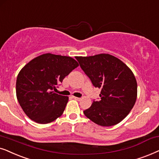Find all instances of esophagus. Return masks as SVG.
I'll return each instance as SVG.
<instances>
[{
  "label": "esophagus",
  "mask_w": 159,
  "mask_h": 159,
  "mask_svg": "<svg viewBox=\"0 0 159 159\" xmlns=\"http://www.w3.org/2000/svg\"><path fill=\"white\" fill-rule=\"evenodd\" d=\"M72 97H73V99H76V100H80V99H81V98H79V97H75V96H72Z\"/></svg>",
  "instance_id": "obj_1"
}]
</instances>
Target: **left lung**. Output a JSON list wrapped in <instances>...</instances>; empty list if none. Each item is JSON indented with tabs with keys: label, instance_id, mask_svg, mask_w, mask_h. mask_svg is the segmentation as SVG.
<instances>
[{
	"label": "left lung",
	"instance_id": "1",
	"mask_svg": "<svg viewBox=\"0 0 159 159\" xmlns=\"http://www.w3.org/2000/svg\"><path fill=\"white\" fill-rule=\"evenodd\" d=\"M80 66L95 87L100 89V100L93 102L84 115L97 125L111 126L130 113L137 96L134 73L121 60L109 54L77 57Z\"/></svg>",
	"mask_w": 159,
	"mask_h": 159
}]
</instances>
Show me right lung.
Segmentation results:
<instances>
[{"label":"right lung","mask_w":159,"mask_h":159,"mask_svg":"<svg viewBox=\"0 0 159 159\" xmlns=\"http://www.w3.org/2000/svg\"><path fill=\"white\" fill-rule=\"evenodd\" d=\"M78 65L70 57L51 53L40 55L25 65L16 78V94L27 116L42 124L60 117L69 98L53 90Z\"/></svg>","instance_id":"right-lung-1"}]
</instances>
